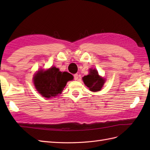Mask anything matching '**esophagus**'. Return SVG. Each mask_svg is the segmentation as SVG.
I'll return each instance as SVG.
<instances>
[{
	"label": "esophagus",
	"mask_w": 150,
	"mask_h": 150,
	"mask_svg": "<svg viewBox=\"0 0 150 150\" xmlns=\"http://www.w3.org/2000/svg\"><path fill=\"white\" fill-rule=\"evenodd\" d=\"M74 79L75 81H78L79 79V75L77 74H77L74 75Z\"/></svg>",
	"instance_id": "esophagus-1"
}]
</instances>
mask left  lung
<instances>
[{
    "label": "left lung",
    "instance_id": "8db88e82",
    "mask_svg": "<svg viewBox=\"0 0 150 150\" xmlns=\"http://www.w3.org/2000/svg\"><path fill=\"white\" fill-rule=\"evenodd\" d=\"M82 80L84 84L89 88L90 90L96 92L101 90L105 82V80L98 75L96 69H90L88 75L84 76Z\"/></svg>",
    "mask_w": 150,
    "mask_h": 150
}]
</instances>
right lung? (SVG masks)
Wrapping results in <instances>:
<instances>
[{
	"label": "right lung",
	"mask_w": 150,
	"mask_h": 150,
	"mask_svg": "<svg viewBox=\"0 0 150 150\" xmlns=\"http://www.w3.org/2000/svg\"><path fill=\"white\" fill-rule=\"evenodd\" d=\"M73 79V75L68 72H61L59 68L52 66L48 69L38 71L33 77V83L42 97L49 98L61 94L67 82Z\"/></svg>",
	"instance_id": "add662e5"
}]
</instances>
